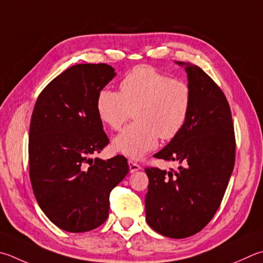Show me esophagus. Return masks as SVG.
<instances>
[{"mask_svg":"<svg viewBox=\"0 0 263 263\" xmlns=\"http://www.w3.org/2000/svg\"><path fill=\"white\" fill-rule=\"evenodd\" d=\"M128 168H130V173H136V171L140 170L141 166L137 163V162L128 160Z\"/></svg>","mask_w":263,"mask_h":263,"instance_id":"34e87169","label":"esophagus"}]
</instances>
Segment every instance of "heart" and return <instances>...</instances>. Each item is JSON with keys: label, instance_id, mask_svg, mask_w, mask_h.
<instances>
[{"label": "heart", "instance_id": "obj_1", "mask_svg": "<svg viewBox=\"0 0 263 263\" xmlns=\"http://www.w3.org/2000/svg\"><path fill=\"white\" fill-rule=\"evenodd\" d=\"M117 90L103 88L97 97L98 116L112 130L126 126L114 139L116 152L141 159L154 149L159 138L171 140L183 130L192 108V88L187 82L171 78L152 65H138L124 76Z\"/></svg>", "mask_w": 263, "mask_h": 263}]
</instances>
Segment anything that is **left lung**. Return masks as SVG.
Masks as SVG:
<instances>
[{
  "label": "left lung",
  "mask_w": 263,
  "mask_h": 263,
  "mask_svg": "<svg viewBox=\"0 0 263 263\" xmlns=\"http://www.w3.org/2000/svg\"><path fill=\"white\" fill-rule=\"evenodd\" d=\"M178 64L185 63L179 62ZM192 108L183 130L154 155L180 163L177 170L146 168V221L175 239L193 236L211 222L228 187L236 138L228 100L199 66L186 65Z\"/></svg>",
  "instance_id": "left-lung-1"
}]
</instances>
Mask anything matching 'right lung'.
Instances as JSON below:
<instances>
[{"mask_svg": "<svg viewBox=\"0 0 263 263\" xmlns=\"http://www.w3.org/2000/svg\"><path fill=\"white\" fill-rule=\"evenodd\" d=\"M112 66L77 64L42 89L30 124L28 165L33 192L62 230L86 232L109 216V195L128 173L123 155L92 159L109 144L98 116V93L115 77Z\"/></svg>", "mask_w": 263, "mask_h": 263, "instance_id": "add662e5", "label": "right lung"}]
</instances>
